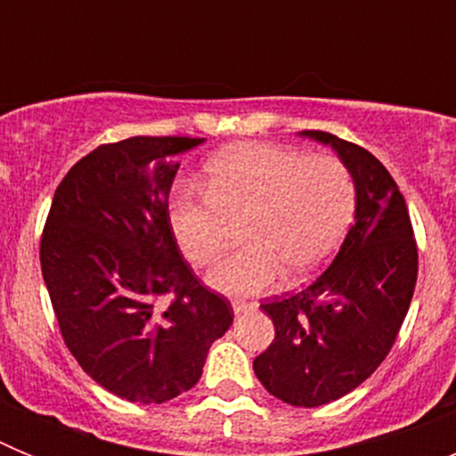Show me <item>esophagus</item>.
I'll return each mask as SVG.
<instances>
[{
    "label": "esophagus",
    "instance_id": "34e87169",
    "mask_svg": "<svg viewBox=\"0 0 456 456\" xmlns=\"http://www.w3.org/2000/svg\"><path fill=\"white\" fill-rule=\"evenodd\" d=\"M256 301H244V299H235L232 301V310H235V315H247L251 310H256Z\"/></svg>",
    "mask_w": 456,
    "mask_h": 456
}]
</instances>
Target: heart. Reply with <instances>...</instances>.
<instances>
[{"label":"heart","instance_id":"b5f03b06","mask_svg":"<svg viewBox=\"0 0 456 456\" xmlns=\"http://www.w3.org/2000/svg\"><path fill=\"white\" fill-rule=\"evenodd\" d=\"M205 196L180 189L168 224L196 267L215 263L241 228L244 247L209 272L212 288L256 294L281 278L320 272L347 235L356 212V183L336 155H310L278 143H237L205 168Z\"/></svg>","mask_w":456,"mask_h":456}]
</instances>
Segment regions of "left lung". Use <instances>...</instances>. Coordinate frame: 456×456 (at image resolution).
<instances>
[{"label":"left lung","mask_w":456,"mask_h":456,"mask_svg":"<svg viewBox=\"0 0 456 456\" xmlns=\"http://www.w3.org/2000/svg\"><path fill=\"white\" fill-rule=\"evenodd\" d=\"M356 183V219L333 263L299 292L263 310L276 336L253 361L260 384L285 404H329L352 393L388 356L418 278V244L400 187L372 152L320 130Z\"/></svg>","instance_id":"1"}]
</instances>
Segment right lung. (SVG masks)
I'll use <instances>...</instances> for the list:
<instances>
[{
    "label": "right lung",
    "mask_w": 456,
    "mask_h": 456,
    "mask_svg": "<svg viewBox=\"0 0 456 456\" xmlns=\"http://www.w3.org/2000/svg\"><path fill=\"white\" fill-rule=\"evenodd\" d=\"M193 136H130L82 157L56 187L40 269L63 342L109 393L162 404L193 388L232 305L184 263L168 224ZM168 298L164 311L156 301Z\"/></svg>",
    "instance_id": "right-lung-1"
}]
</instances>
